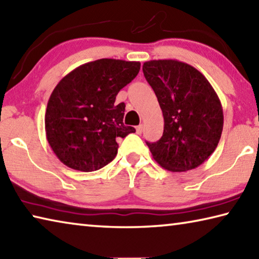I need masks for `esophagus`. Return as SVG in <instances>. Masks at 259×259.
Here are the masks:
<instances>
[{"label": "esophagus", "mask_w": 259, "mask_h": 259, "mask_svg": "<svg viewBox=\"0 0 259 259\" xmlns=\"http://www.w3.org/2000/svg\"><path fill=\"white\" fill-rule=\"evenodd\" d=\"M136 133H137L138 135H140V134L143 133V125L142 124H139V125L136 126Z\"/></svg>", "instance_id": "34e87169"}]
</instances>
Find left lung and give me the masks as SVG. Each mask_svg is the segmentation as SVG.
<instances>
[{
	"label": "left lung",
	"instance_id": "1",
	"mask_svg": "<svg viewBox=\"0 0 259 259\" xmlns=\"http://www.w3.org/2000/svg\"><path fill=\"white\" fill-rule=\"evenodd\" d=\"M143 72L163 113V135L146 142L154 160L172 172L195 169L221 139L224 115L216 91L202 73L175 59L150 60Z\"/></svg>",
	"mask_w": 259,
	"mask_h": 259
}]
</instances>
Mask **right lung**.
Instances as JSON below:
<instances>
[{
    "mask_svg": "<svg viewBox=\"0 0 259 259\" xmlns=\"http://www.w3.org/2000/svg\"><path fill=\"white\" fill-rule=\"evenodd\" d=\"M139 69V61L98 59L73 69L56 85L47 106L46 134L65 165L89 172L114 160L116 138L136 131L123 124L125 105H116L115 98Z\"/></svg>",
    "mask_w": 259,
    "mask_h": 259,
    "instance_id": "obj_1",
    "label": "right lung"
}]
</instances>
